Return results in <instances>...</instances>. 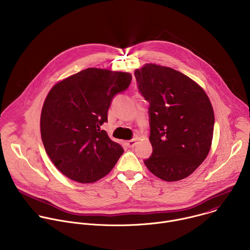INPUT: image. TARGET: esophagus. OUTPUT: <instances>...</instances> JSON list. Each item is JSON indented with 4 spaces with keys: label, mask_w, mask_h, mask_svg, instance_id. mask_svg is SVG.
<instances>
[{
    "label": "esophagus",
    "mask_w": 250,
    "mask_h": 250,
    "mask_svg": "<svg viewBox=\"0 0 250 250\" xmlns=\"http://www.w3.org/2000/svg\"><path fill=\"white\" fill-rule=\"evenodd\" d=\"M137 144V140L136 139H130V140H127L126 141V146L128 147H134Z\"/></svg>",
    "instance_id": "obj_1"
}]
</instances>
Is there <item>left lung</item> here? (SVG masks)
Instances as JSON below:
<instances>
[{
	"instance_id": "obj_1",
	"label": "left lung",
	"mask_w": 250,
	"mask_h": 250,
	"mask_svg": "<svg viewBox=\"0 0 250 250\" xmlns=\"http://www.w3.org/2000/svg\"><path fill=\"white\" fill-rule=\"evenodd\" d=\"M134 76L150 104L153 152L145 164L164 181L182 180L210 150L215 125L211 103L197 82L173 68L146 63L135 69Z\"/></svg>"
}]
</instances>
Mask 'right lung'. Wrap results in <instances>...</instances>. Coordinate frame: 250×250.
<instances>
[{
	"instance_id": "obj_1",
	"label": "right lung",
	"mask_w": 250,
	"mask_h": 250,
	"mask_svg": "<svg viewBox=\"0 0 250 250\" xmlns=\"http://www.w3.org/2000/svg\"><path fill=\"white\" fill-rule=\"evenodd\" d=\"M131 74L87 68L57 82L41 115V133L47 155L69 179L94 183L116 165L124 149L101 125L108 121L113 97L125 91Z\"/></svg>"
}]
</instances>
